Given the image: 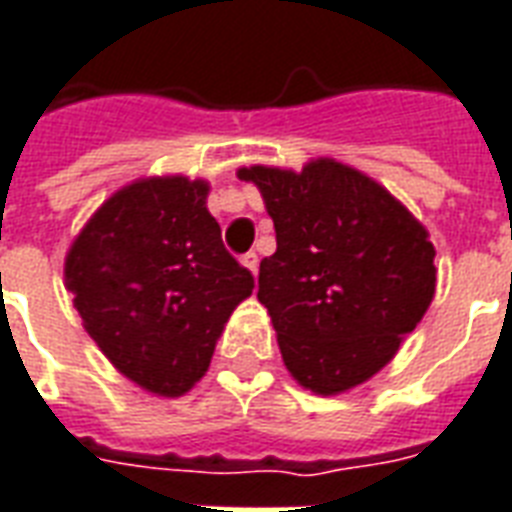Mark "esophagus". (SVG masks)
Masks as SVG:
<instances>
[{"label": "esophagus", "mask_w": 512, "mask_h": 512, "mask_svg": "<svg viewBox=\"0 0 512 512\" xmlns=\"http://www.w3.org/2000/svg\"><path fill=\"white\" fill-rule=\"evenodd\" d=\"M241 263H244V266L257 276V266H260V257H257L255 252H246V255L241 257Z\"/></svg>", "instance_id": "1"}]
</instances>
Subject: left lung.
I'll return each mask as SVG.
<instances>
[{
  "label": "left lung",
  "mask_w": 512,
  "mask_h": 512,
  "mask_svg": "<svg viewBox=\"0 0 512 512\" xmlns=\"http://www.w3.org/2000/svg\"><path fill=\"white\" fill-rule=\"evenodd\" d=\"M274 219L257 298L271 314L287 372L323 396L350 391L391 361L437 285L426 227L388 189L342 162L301 173L241 168Z\"/></svg>",
  "instance_id": "left-lung-1"
}]
</instances>
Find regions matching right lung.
<instances>
[{
    "mask_svg": "<svg viewBox=\"0 0 512 512\" xmlns=\"http://www.w3.org/2000/svg\"><path fill=\"white\" fill-rule=\"evenodd\" d=\"M208 184L184 176L119 189L75 238L64 279L97 347L124 377L181 396L206 374L255 276L222 244Z\"/></svg>",
    "mask_w": 512,
    "mask_h": 512,
    "instance_id": "add662e5",
    "label": "right lung"
}]
</instances>
